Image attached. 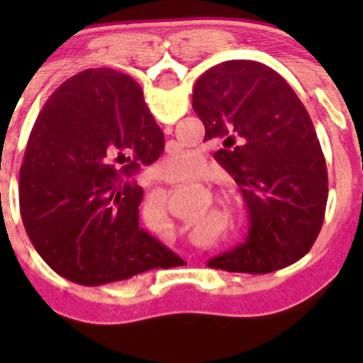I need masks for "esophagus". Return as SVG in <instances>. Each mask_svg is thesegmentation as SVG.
<instances>
[{"mask_svg": "<svg viewBox=\"0 0 363 363\" xmlns=\"http://www.w3.org/2000/svg\"><path fill=\"white\" fill-rule=\"evenodd\" d=\"M158 175H160V179H164V181H168V179H170L167 174H164V172H160ZM172 181H179V179H172Z\"/></svg>", "mask_w": 363, "mask_h": 363, "instance_id": "esophagus-1", "label": "esophagus"}]
</instances>
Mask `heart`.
Segmentation results:
<instances>
[{
	"mask_svg": "<svg viewBox=\"0 0 363 363\" xmlns=\"http://www.w3.org/2000/svg\"><path fill=\"white\" fill-rule=\"evenodd\" d=\"M167 164H168V168H170V170H175V172L189 170V168L193 167V152H189V151L174 152V155H172L170 158L167 160ZM156 207L163 211V208H164L163 200H160V202L156 203Z\"/></svg>",
	"mask_w": 363,
	"mask_h": 363,
	"instance_id": "1",
	"label": "heart"
}]
</instances>
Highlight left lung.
<instances>
[{"label": "left lung", "mask_w": 363, "mask_h": 363, "mask_svg": "<svg viewBox=\"0 0 363 363\" xmlns=\"http://www.w3.org/2000/svg\"><path fill=\"white\" fill-rule=\"evenodd\" d=\"M193 111L205 140L223 142L214 158L239 184L251 219L246 242L207 265L267 274L298 262L323 225L328 175L295 91L258 61H225L196 80Z\"/></svg>", "instance_id": "obj_1"}]
</instances>
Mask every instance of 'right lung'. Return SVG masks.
<instances>
[{"instance_id":"obj_1","label":"right lung","mask_w":363,"mask_h":363,"mask_svg":"<svg viewBox=\"0 0 363 363\" xmlns=\"http://www.w3.org/2000/svg\"><path fill=\"white\" fill-rule=\"evenodd\" d=\"M163 131L126 73L89 68L65 80L29 135L19 177L29 240L56 274L84 286L184 265L138 225L130 181L160 158Z\"/></svg>"}]
</instances>
